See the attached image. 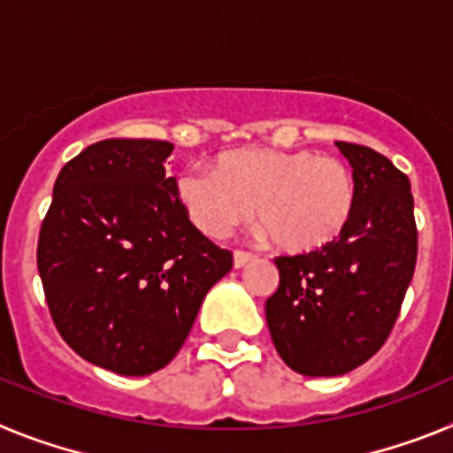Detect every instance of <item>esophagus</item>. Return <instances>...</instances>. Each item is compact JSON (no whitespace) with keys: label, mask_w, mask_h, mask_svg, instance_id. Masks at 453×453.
I'll return each mask as SVG.
<instances>
[{"label":"esophagus","mask_w":453,"mask_h":453,"mask_svg":"<svg viewBox=\"0 0 453 453\" xmlns=\"http://www.w3.org/2000/svg\"><path fill=\"white\" fill-rule=\"evenodd\" d=\"M250 261H254V254H251V251L235 250V254H234V265L235 267H245Z\"/></svg>","instance_id":"esophagus-1"}]
</instances>
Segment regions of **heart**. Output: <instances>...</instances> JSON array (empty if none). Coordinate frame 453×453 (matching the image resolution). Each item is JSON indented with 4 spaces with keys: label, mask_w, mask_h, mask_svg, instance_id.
<instances>
[{
    "label": "heart",
    "mask_w": 453,
    "mask_h": 453,
    "mask_svg": "<svg viewBox=\"0 0 453 453\" xmlns=\"http://www.w3.org/2000/svg\"><path fill=\"white\" fill-rule=\"evenodd\" d=\"M179 197L195 226L211 238H226L254 206L276 247L313 251L334 242L349 224L356 179L335 156L238 150L219 156L215 174L197 167L183 172Z\"/></svg>",
    "instance_id": "b5f03b06"
}]
</instances>
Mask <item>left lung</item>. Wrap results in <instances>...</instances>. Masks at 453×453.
Instances as JSON below:
<instances>
[{
  "instance_id": "8db88e82",
  "label": "left lung",
  "mask_w": 453,
  "mask_h": 453,
  "mask_svg": "<svg viewBox=\"0 0 453 453\" xmlns=\"http://www.w3.org/2000/svg\"><path fill=\"white\" fill-rule=\"evenodd\" d=\"M335 145L354 167V215L322 250L276 256L279 288L265 302L276 351L306 376L347 374L381 349L418 261L406 174L370 147Z\"/></svg>"
}]
</instances>
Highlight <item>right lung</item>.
<instances>
[{
  "label": "right lung",
  "mask_w": 453,
  "mask_h": 453,
  "mask_svg": "<svg viewBox=\"0 0 453 453\" xmlns=\"http://www.w3.org/2000/svg\"><path fill=\"white\" fill-rule=\"evenodd\" d=\"M165 140L108 138L63 165L38 235L56 329L81 358L145 376L177 356L234 254L190 222Z\"/></svg>",
  "instance_id": "obj_1"
}]
</instances>
